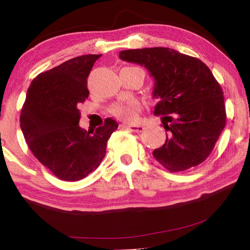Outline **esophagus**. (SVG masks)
<instances>
[{
  "instance_id": "34e87169",
  "label": "esophagus",
  "mask_w": 250,
  "mask_h": 250,
  "mask_svg": "<svg viewBox=\"0 0 250 250\" xmlns=\"http://www.w3.org/2000/svg\"><path fill=\"white\" fill-rule=\"evenodd\" d=\"M126 129L130 130L131 132H135V133H141L143 129H145V125L139 124V125H126Z\"/></svg>"
}]
</instances>
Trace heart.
Returning a JSON list of instances; mask_svg holds the SVG:
<instances>
[{"instance_id": "1", "label": "heart", "mask_w": 250, "mask_h": 250, "mask_svg": "<svg viewBox=\"0 0 250 250\" xmlns=\"http://www.w3.org/2000/svg\"><path fill=\"white\" fill-rule=\"evenodd\" d=\"M139 110H140L139 103H137V101H130L128 104H115L110 108V112H111V115L118 118V119L130 122L137 119Z\"/></svg>"}]
</instances>
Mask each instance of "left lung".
Wrapping results in <instances>:
<instances>
[{"label": "left lung", "instance_id": "8db88e82", "mask_svg": "<svg viewBox=\"0 0 250 250\" xmlns=\"http://www.w3.org/2000/svg\"><path fill=\"white\" fill-rule=\"evenodd\" d=\"M125 62L145 66L155 80L153 96L160 98L154 115L167 131L154 159L170 172L200 166L213 151L226 125L221 84L198 58L167 47L122 50Z\"/></svg>", "mask_w": 250, "mask_h": 250}]
</instances>
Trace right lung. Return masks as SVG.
<instances>
[{"label":"right lung","mask_w":250,"mask_h":250,"mask_svg":"<svg viewBox=\"0 0 250 250\" xmlns=\"http://www.w3.org/2000/svg\"><path fill=\"white\" fill-rule=\"evenodd\" d=\"M101 55H83L37 75L29 84L20 125L29 150L59 180L89 175L105 155L118 128L107 118L95 131L79 126L78 105L89 96L87 78Z\"/></svg>","instance_id":"obj_1"}]
</instances>
